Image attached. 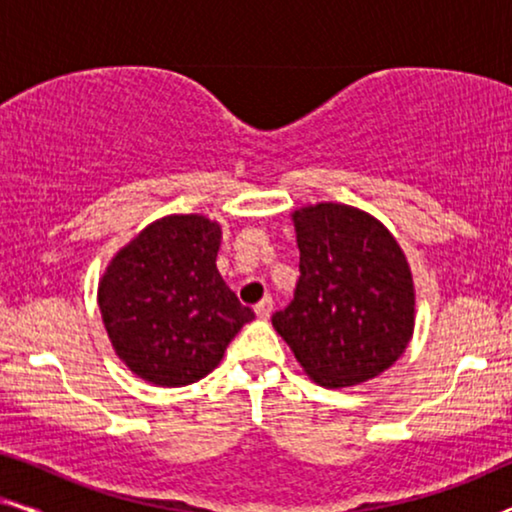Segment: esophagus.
<instances>
[{
	"mask_svg": "<svg viewBox=\"0 0 512 512\" xmlns=\"http://www.w3.org/2000/svg\"><path fill=\"white\" fill-rule=\"evenodd\" d=\"M254 312H256L258 319H270V314H272V298L265 296L261 303L254 307Z\"/></svg>",
	"mask_w": 512,
	"mask_h": 512,
	"instance_id": "obj_1",
	"label": "esophagus"
}]
</instances>
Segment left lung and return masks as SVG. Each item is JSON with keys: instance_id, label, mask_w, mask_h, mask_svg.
Wrapping results in <instances>:
<instances>
[{"instance_id": "left-lung-1", "label": "left lung", "mask_w": 512, "mask_h": 512, "mask_svg": "<svg viewBox=\"0 0 512 512\" xmlns=\"http://www.w3.org/2000/svg\"><path fill=\"white\" fill-rule=\"evenodd\" d=\"M291 219L300 279L272 326L321 387L373 380L401 359L415 328L403 249L375 216L338 202L296 209Z\"/></svg>"}]
</instances>
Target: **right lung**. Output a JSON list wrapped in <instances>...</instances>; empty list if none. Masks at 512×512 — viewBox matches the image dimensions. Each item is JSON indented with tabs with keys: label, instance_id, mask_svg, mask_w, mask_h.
<instances>
[{
	"label": "right lung",
	"instance_id": "1",
	"mask_svg": "<svg viewBox=\"0 0 512 512\" xmlns=\"http://www.w3.org/2000/svg\"><path fill=\"white\" fill-rule=\"evenodd\" d=\"M219 247V223L172 214L111 258L97 303L111 347L137 377L156 387L198 382L254 319L216 270Z\"/></svg>",
	"mask_w": 512,
	"mask_h": 512
}]
</instances>
